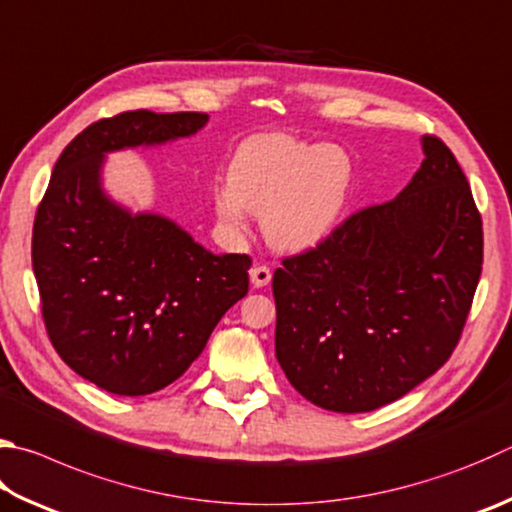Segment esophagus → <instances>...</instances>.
Returning <instances> with one entry per match:
<instances>
[{
    "label": "esophagus",
    "mask_w": 512,
    "mask_h": 512,
    "mask_svg": "<svg viewBox=\"0 0 512 512\" xmlns=\"http://www.w3.org/2000/svg\"><path fill=\"white\" fill-rule=\"evenodd\" d=\"M271 277H273V273L266 264H255L253 268H250V282H253L255 288L266 286L268 282H271Z\"/></svg>",
    "instance_id": "esophagus-1"
}]
</instances>
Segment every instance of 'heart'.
Instances as JSON below:
<instances>
[{"instance_id":"obj_1","label":"heart","mask_w":512,"mask_h":512,"mask_svg":"<svg viewBox=\"0 0 512 512\" xmlns=\"http://www.w3.org/2000/svg\"><path fill=\"white\" fill-rule=\"evenodd\" d=\"M353 185V161L338 145H315L293 134H255L228 165L215 188L219 224L232 235L262 212L271 246L297 253L313 248L338 226Z\"/></svg>"}]
</instances>
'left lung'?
I'll return each mask as SVG.
<instances>
[{"mask_svg":"<svg viewBox=\"0 0 512 512\" xmlns=\"http://www.w3.org/2000/svg\"><path fill=\"white\" fill-rule=\"evenodd\" d=\"M396 199L362 208L273 275L275 356L306 401L378 410L452 356L483 264L470 183L441 138Z\"/></svg>","mask_w":512,"mask_h":512,"instance_id":"8db88e82","label":"left lung"}]
</instances>
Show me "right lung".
Here are the masks:
<instances>
[{
	"label": "right lung",
	"mask_w": 512,
	"mask_h": 512,
	"mask_svg": "<svg viewBox=\"0 0 512 512\" xmlns=\"http://www.w3.org/2000/svg\"><path fill=\"white\" fill-rule=\"evenodd\" d=\"M201 111H123L64 147L35 212L33 273L51 345L89 383L145 396L174 383L248 293V255L219 257L159 215L100 188L105 152L192 136Z\"/></svg>",
	"instance_id": "add662e5"
}]
</instances>
